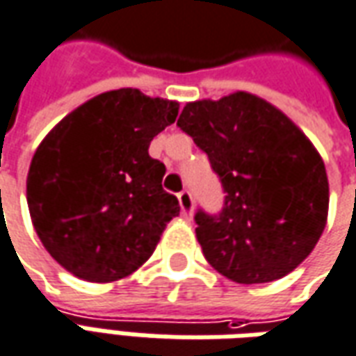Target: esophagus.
I'll list each match as a JSON object with an SVG mask.
<instances>
[{
  "label": "esophagus",
  "instance_id": "obj_1",
  "mask_svg": "<svg viewBox=\"0 0 356 356\" xmlns=\"http://www.w3.org/2000/svg\"><path fill=\"white\" fill-rule=\"evenodd\" d=\"M179 204H181V210L185 213V218H191L193 216V196L188 191H181L177 195Z\"/></svg>",
  "mask_w": 356,
  "mask_h": 356
}]
</instances>
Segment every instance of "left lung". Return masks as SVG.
Here are the masks:
<instances>
[{"label": "left lung", "instance_id": "left-lung-1", "mask_svg": "<svg viewBox=\"0 0 356 356\" xmlns=\"http://www.w3.org/2000/svg\"><path fill=\"white\" fill-rule=\"evenodd\" d=\"M177 127L206 152L225 200L198 210L196 238L237 283L275 282L316 247L327 220L324 161L283 111L248 92L186 104Z\"/></svg>", "mask_w": 356, "mask_h": 356}]
</instances>
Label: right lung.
<instances>
[{"mask_svg": "<svg viewBox=\"0 0 356 356\" xmlns=\"http://www.w3.org/2000/svg\"><path fill=\"white\" fill-rule=\"evenodd\" d=\"M179 104L136 88L84 102L40 143L26 177L34 229L54 260L81 280L118 282L152 256L179 200L148 146Z\"/></svg>", "mask_w": 356, "mask_h": 356, "instance_id": "obj_1", "label": "right lung"}]
</instances>
